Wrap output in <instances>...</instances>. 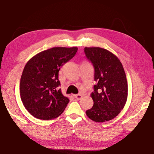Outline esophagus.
I'll return each mask as SVG.
<instances>
[{
    "mask_svg": "<svg viewBox=\"0 0 154 154\" xmlns=\"http://www.w3.org/2000/svg\"><path fill=\"white\" fill-rule=\"evenodd\" d=\"M82 95H81V94H76V95H75V98L77 100H79L81 98H82Z\"/></svg>",
    "mask_w": 154,
    "mask_h": 154,
    "instance_id": "esophagus-1",
    "label": "esophagus"
}]
</instances>
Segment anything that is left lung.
<instances>
[{
    "label": "left lung",
    "instance_id": "1",
    "mask_svg": "<svg viewBox=\"0 0 154 154\" xmlns=\"http://www.w3.org/2000/svg\"><path fill=\"white\" fill-rule=\"evenodd\" d=\"M85 54L94 69L93 106L87 116L96 122L114 119L123 109L128 97V82L119 59L112 52L99 47L85 48Z\"/></svg>",
    "mask_w": 154,
    "mask_h": 154
}]
</instances>
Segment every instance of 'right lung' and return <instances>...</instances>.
Listing matches in <instances>:
<instances>
[{
    "instance_id": "right-lung-1",
    "label": "right lung",
    "mask_w": 154,
    "mask_h": 154,
    "mask_svg": "<svg viewBox=\"0 0 154 154\" xmlns=\"http://www.w3.org/2000/svg\"><path fill=\"white\" fill-rule=\"evenodd\" d=\"M77 47H55L32 57L26 64L20 83V98L30 114L40 120L58 117L69 100L58 87L59 71L74 57Z\"/></svg>"
}]
</instances>
